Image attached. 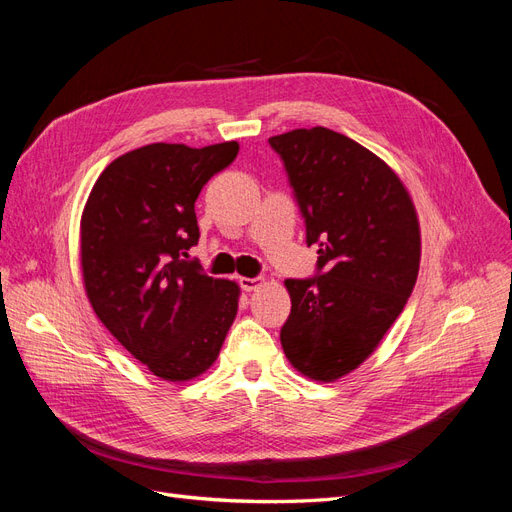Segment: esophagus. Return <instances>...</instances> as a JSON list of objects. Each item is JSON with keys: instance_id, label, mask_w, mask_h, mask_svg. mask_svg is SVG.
I'll use <instances>...</instances> for the list:
<instances>
[{"instance_id": "34e87169", "label": "esophagus", "mask_w": 512, "mask_h": 512, "mask_svg": "<svg viewBox=\"0 0 512 512\" xmlns=\"http://www.w3.org/2000/svg\"><path fill=\"white\" fill-rule=\"evenodd\" d=\"M262 284H265V280H262V277H239V286L245 292H252V290L260 288Z\"/></svg>"}]
</instances>
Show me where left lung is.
Segmentation results:
<instances>
[{"label": "left lung", "mask_w": 512, "mask_h": 512, "mask_svg": "<svg viewBox=\"0 0 512 512\" xmlns=\"http://www.w3.org/2000/svg\"><path fill=\"white\" fill-rule=\"evenodd\" d=\"M301 207L320 275L286 280L290 365L335 382L378 348L416 284L421 226L395 170L352 138L301 128L269 138Z\"/></svg>", "instance_id": "1"}]
</instances>
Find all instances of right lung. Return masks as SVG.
Masks as SVG:
<instances>
[{"instance_id": "right-lung-1", "label": "right lung", "mask_w": 512, "mask_h": 512, "mask_svg": "<svg viewBox=\"0 0 512 512\" xmlns=\"http://www.w3.org/2000/svg\"><path fill=\"white\" fill-rule=\"evenodd\" d=\"M239 143H153L108 164L83 209L81 269L104 327L153 376L192 380L215 363L239 286L185 260L198 243L194 203Z\"/></svg>"}]
</instances>
